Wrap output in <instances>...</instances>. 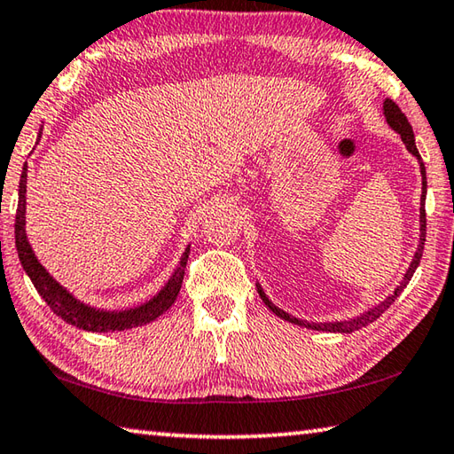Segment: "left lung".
Here are the masks:
<instances>
[{
	"label": "left lung",
	"mask_w": 454,
	"mask_h": 454,
	"mask_svg": "<svg viewBox=\"0 0 454 454\" xmlns=\"http://www.w3.org/2000/svg\"><path fill=\"white\" fill-rule=\"evenodd\" d=\"M383 109H385V119L387 123L393 127V129L401 135V139L404 143V147L409 149V153L415 155L419 159L420 163V175H423V195H420V235H419V245H417V251H415V257H412L411 265L407 269V273H404L403 281L399 283V287H396L391 295H388L385 301H380L379 305H375L372 309H369V311L361 313L359 317H353V319H347V321H335V323H309V321H303V319H297V317H293L289 313H285L283 309H279L277 305H273L271 301H269V297L265 295V291L261 289V285L257 283V291H259V297L263 299V303L271 309V311L281 317V319L289 321V323H295V325H301V327H307V329H313V331H327V333H353V331H359L363 327H367L369 323L377 321L380 315H383L388 307H391L395 303V299L401 295L403 289L407 287L412 273L417 271V267L420 263V257H423V249H425V237H427V213H425V199H427V171H425V163L423 159H420V153L419 149L415 145V133H412V127L409 123V119L404 117L403 111L399 109V106L393 99H385L383 103Z\"/></svg>",
	"instance_id": "left-lung-1"
}]
</instances>
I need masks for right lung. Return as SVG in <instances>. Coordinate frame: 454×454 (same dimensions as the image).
<instances>
[{"mask_svg": "<svg viewBox=\"0 0 454 454\" xmlns=\"http://www.w3.org/2000/svg\"><path fill=\"white\" fill-rule=\"evenodd\" d=\"M42 135V131H39ZM26 189H27V163L23 165L21 179H20V201H18V213H15V247H18V255L21 261L23 271L29 275L31 283L37 289L39 295L50 305L51 311L61 317L63 321L74 325L77 329L93 331V333H107V331H125L133 327H141L155 321L161 317L167 309H169L175 299L179 295L183 275H185V265L189 259V247L181 255L177 269H175L171 279L165 283V287L157 293L153 299L145 301L143 305L133 309H125V311H103V309H95L82 303L71 293L61 287V285L53 279V277L45 271V267L39 263L34 249L27 241L26 233Z\"/></svg>", "mask_w": 454, "mask_h": 454, "instance_id": "add662e5", "label": "right lung"}]
</instances>
